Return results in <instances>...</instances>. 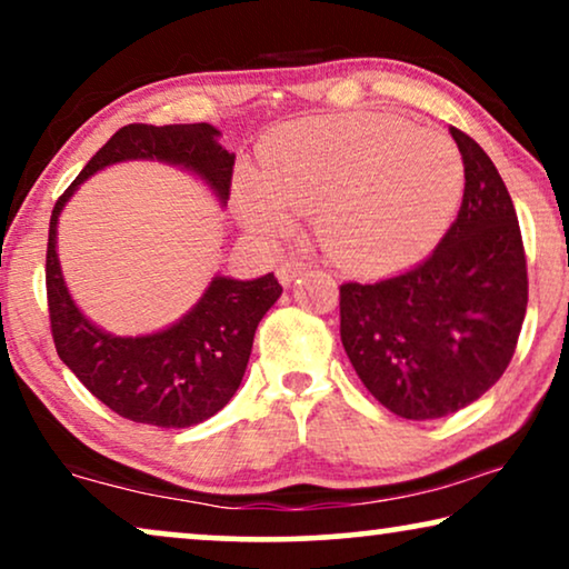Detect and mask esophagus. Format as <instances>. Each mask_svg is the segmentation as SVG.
<instances>
[{"label": "esophagus", "mask_w": 569, "mask_h": 569, "mask_svg": "<svg viewBox=\"0 0 569 569\" xmlns=\"http://www.w3.org/2000/svg\"><path fill=\"white\" fill-rule=\"evenodd\" d=\"M308 269H310V263L298 261V259H290V261H284L282 267L277 269V277H279V282L287 287V284H292L295 279H298L302 271H308Z\"/></svg>", "instance_id": "1"}]
</instances>
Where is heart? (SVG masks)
I'll list each match as a JSON object with an SVG mask.
<instances>
[{"label":"heart","instance_id":"heart-1","mask_svg":"<svg viewBox=\"0 0 569 569\" xmlns=\"http://www.w3.org/2000/svg\"><path fill=\"white\" fill-rule=\"evenodd\" d=\"M453 139L391 113H339L279 127L256 173L236 181V212L259 238H284L313 214L316 238L339 267L383 274L425 259L463 199Z\"/></svg>","mask_w":569,"mask_h":569}]
</instances>
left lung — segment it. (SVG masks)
Returning a JSON list of instances; mask_svg holds the SVG:
<instances>
[{"label":"left lung","mask_w":569,"mask_h":569,"mask_svg":"<svg viewBox=\"0 0 569 569\" xmlns=\"http://www.w3.org/2000/svg\"><path fill=\"white\" fill-rule=\"evenodd\" d=\"M463 201L415 269L339 287L341 345L365 388L403 419H438L487 393L512 360L528 306L516 207L489 154L450 127Z\"/></svg>","instance_id":"1"}]
</instances>
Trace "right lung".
Here are the masks:
<instances>
[{"instance_id": "obj_1", "label": "right lung", "mask_w": 569, "mask_h": 569, "mask_svg": "<svg viewBox=\"0 0 569 569\" xmlns=\"http://www.w3.org/2000/svg\"><path fill=\"white\" fill-rule=\"evenodd\" d=\"M127 160H158L189 170L224 207L236 154L212 123H129L116 131L61 193L51 212L46 292L53 345L61 362L116 415L139 425L191 427L217 415L243 380L256 326L282 295L274 274L232 279L217 274L189 313L144 337H116L77 308L57 253L59 214L98 170Z\"/></svg>"}]
</instances>
